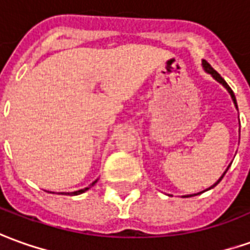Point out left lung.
I'll return each mask as SVG.
<instances>
[{
	"instance_id": "left-lung-1",
	"label": "left lung",
	"mask_w": 250,
	"mask_h": 250,
	"mask_svg": "<svg viewBox=\"0 0 250 250\" xmlns=\"http://www.w3.org/2000/svg\"><path fill=\"white\" fill-rule=\"evenodd\" d=\"M202 66H203V69H204V71H206V73H208V74H211V77H212L214 80H216V81H218V83H222L223 86L226 88V90H228L229 93H230V96H231V100H233V103H234L235 108L238 109V107H237V100H235L234 93H233V90H231V88H230V86H229L228 83H226V81H225V80H223L222 77H221V74H219L218 71L214 70V69H212V67H211V66H210V63H207V62H206L204 59H203V61H202ZM229 167H230V165H229ZM229 167H226V170L223 172V174H222V176H221V177H219V180L216 181L215 184H212V186H211L210 188H207V189H204L203 192L208 191V189H211V188H214V187H215V186H218V184H219V181H221V180L223 179V176H225V174H226V172H228ZM199 193H200V192H199ZM199 193H193V195H188V196H195V195H199ZM188 196H184V198H188Z\"/></svg>"
}]
</instances>
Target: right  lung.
Masks as SVG:
<instances>
[{
    "mask_svg": "<svg viewBox=\"0 0 250 250\" xmlns=\"http://www.w3.org/2000/svg\"><path fill=\"white\" fill-rule=\"evenodd\" d=\"M97 181H99V179H96L95 181H93V183H92V184H90V186H89V187H86V188H83V189H78V191H74V192H70V193H71V195H80V193H83V192H85V191H88L89 188H92V187L95 186ZM52 193H54V192H52ZM61 193L63 195L64 192H61Z\"/></svg>",
    "mask_w": 250,
    "mask_h": 250,
    "instance_id": "1",
    "label": "right lung"
}]
</instances>
